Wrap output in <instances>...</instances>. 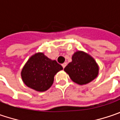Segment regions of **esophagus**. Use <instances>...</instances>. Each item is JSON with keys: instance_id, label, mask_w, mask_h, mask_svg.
<instances>
[{"instance_id": "esophagus-1", "label": "esophagus", "mask_w": 120, "mask_h": 120, "mask_svg": "<svg viewBox=\"0 0 120 120\" xmlns=\"http://www.w3.org/2000/svg\"><path fill=\"white\" fill-rule=\"evenodd\" d=\"M67 65V64L66 63V62H64V63H63L62 64V67H63V68H64L66 67V66Z\"/></svg>"}]
</instances>
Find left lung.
Masks as SVG:
<instances>
[{
	"mask_svg": "<svg viewBox=\"0 0 120 120\" xmlns=\"http://www.w3.org/2000/svg\"><path fill=\"white\" fill-rule=\"evenodd\" d=\"M71 80L79 85H85L98 75L99 67L96 62L83 52H76L72 57V62L64 68Z\"/></svg>",
	"mask_w": 120,
	"mask_h": 120,
	"instance_id": "left-lung-1",
	"label": "left lung"
}]
</instances>
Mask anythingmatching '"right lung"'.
I'll use <instances>...</instances> for the list:
<instances>
[{"label": "right lung", "instance_id": "obj_1", "mask_svg": "<svg viewBox=\"0 0 120 120\" xmlns=\"http://www.w3.org/2000/svg\"><path fill=\"white\" fill-rule=\"evenodd\" d=\"M62 69L56 60H50L43 53H38L32 56L24 66L21 77L28 87L43 92L52 85L54 75Z\"/></svg>", "mask_w": 120, "mask_h": 120}]
</instances>
